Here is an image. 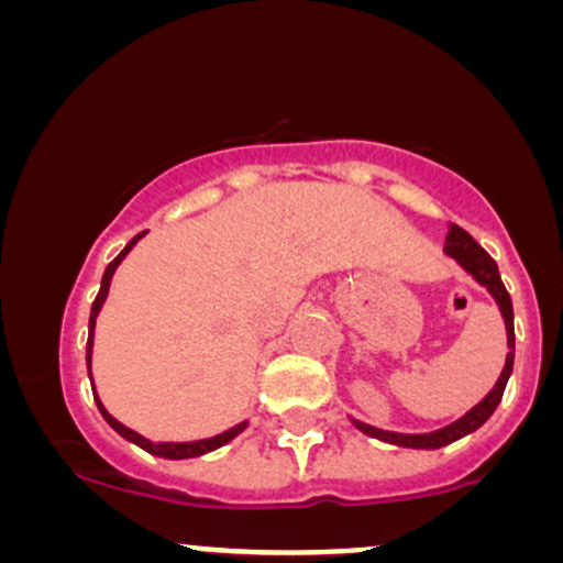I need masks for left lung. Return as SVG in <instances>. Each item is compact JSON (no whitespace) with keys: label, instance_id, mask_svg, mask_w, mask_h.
<instances>
[{"label":"left lung","instance_id":"obj_1","mask_svg":"<svg viewBox=\"0 0 563 563\" xmlns=\"http://www.w3.org/2000/svg\"><path fill=\"white\" fill-rule=\"evenodd\" d=\"M444 251H448L450 256H455V260L463 264V269H468V273L474 275L476 280H479L482 286L489 290V294L495 296V301L500 303V312H503V318H506V331H508L510 352H508V357H506V367H503L500 378H497L495 389L489 391L487 397H484L482 402L474 407V410H468L466 416L461 418V421L444 426V429L431 431V434H394V431H384V429H376V426H367V423H360L357 421V426L365 431V434H371V437H376V439H384V442L399 444V448L437 450V448H444V444L455 442V439L466 437V434H471V431L479 429V426L487 421L489 416H493L495 407L500 405L503 391H506V384H508V376H510V371H514V346H516L514 303H510L508 290H506V286H503L495 260L487 254V251L482 249L479 243L474 241V238L468 235L466 230L457 228V224H452V228H450L448 245H444Z\"/></svg>","mask_w":563,"mask_h":563}]
</instances>
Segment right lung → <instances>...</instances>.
Returning a JSON list of instances; mask_svg holds the SVG:
<instances>
[{"label": "right lung", "mask_w": 563, "mask_h": 563, "mask_svg": "<svg viewBox=\"0 0 563 563\" xmlns=\"http://www.w3.org/2000/svg\"><path fill=\"white\" fill-rule=\"evenodd\" d=\"M140 238H142V232H140V235H134L132 241L126 243V249L121 251V254L115 256V260H113L111 264H108L106 275H102V286H100V290H97V299L92 301V314H89V339H87V367H89V378H92V331H95V318H97V312H100L102 301H106L108 286H111V277H113V273H115V267H119L121 260H124V256L129 254V249H132V245L137 243ZM95 399H97V391H95ZM97 407H100L102 418H106V421L111 423L113 429L119 431L121 437L129 439V442L140 444L142 450L153 452V455L172 457V461H183V457H196V455H203V452H211V450L222 448V444H228L232 437H238V434H241V431L245 429V421H243V423L232 426V429H228V431H222V434H217V437H211V439H198V442H151V439H145L142 434H137V431H132V429H129V426H124L121 421H115L111 412H108L106 407H102L100 399H97Z\"/></svg>", "instance_id": "right-lung-1"}]
</instances>
